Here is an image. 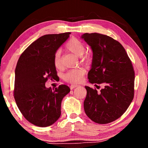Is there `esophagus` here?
Wrapping results in <instances>:
<instances>
[{
	"instance_id": "1",
	"label": "esophagus",
	"mask_w": 148,
	"mask_h": 148,
	"mask_svg": "<svg viewBox=\"0 0 148 148\" xmlns=\"http://www.w3.org/2000/svg\"><path fill=\"white\" fill-rule=\"evenodd\" d=\"M78 87V86L77 85H75V84H72L71 86H70V88H71V89H73L74 88H76V87Z\"/></svg>"
}]
</instances>
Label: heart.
Masks as SVG:
<instances>
[{
  "label": "heart",
  "instance_id": "1",
  "mask_svg": "<svg viewBox=\"0 0 148 148\" xmlns=\"http://www.w3.org/2000/svg\"><path fill=\"white\" fill-rule=\"evenodd\" d=\"M66 49L76 56L81 57L84 53L86 47L82 42L76 38H72L66 44ZM53 62L57 69L61 67V53L57 51L53 57ZM86 73V71L82 68H76L69 70L64 74V79L71 83H79L82 81V77Z\"/></svg>",
  "mask_w": 148,
  "mask_h": 148
}]
</instances>
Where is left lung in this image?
Masks as SVG:
<instances>
[{"label": "left lung", "instance_id": "1", "mask_svg": "<svg viewBox=\"0 0 148 148\" xmlns=\"http://www.w3.org/2000/svg\"><path fill=\"white\" fill-rule=\"evenodd\" d=\"M81 38L92 52L89 83L97 87V84L104 85L100 92L85 86V112L97 123H108L121 117L133 99V67L124 47L111 37L95 32L82 34Z\"/></svg>", "mask_w": 148, "mask_h": 148}]
</instances>
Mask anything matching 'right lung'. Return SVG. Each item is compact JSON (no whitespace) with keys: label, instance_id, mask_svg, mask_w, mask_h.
Segmentation results:
<instances>
[{"label":"right lung","instance_id":"add662e5","mask_svg":"<svg viewBox=\"0 0 148 148\" xmlns=\"http://www.w3.org/2000/svg\"><path fill=\"white\" fill-rule=\"evenodd\" d=\"M71 32L46 34L32 42L17 61L14 98L20 112L34 125L46 127L61 116L62 99L71 91L66 85L52 89L45 86L57 76L53 57Z\"/></svg>","mask_w":148,"mask_h":148}]
</instances>
